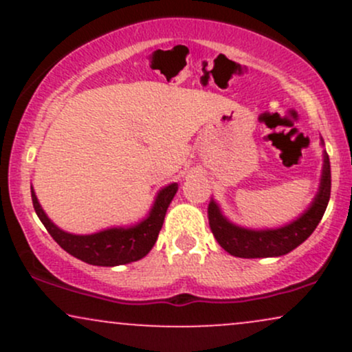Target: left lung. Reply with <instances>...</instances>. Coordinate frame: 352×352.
<instances>
[{
    "label": "left lung",
    "instance_id": "obj_1",
    "mask_svg": "<svg viewBox=\"0 0 352 352\" xmlns=\"http://www.w3.org/2000/svg\"><path fill=\"white\" fill-rule=\"evenodd\" d=\"M322 175L319 190L311 207L300 218L281 228L250 230L241 228L221 215L215 200L208 205V221L213 236L225 252L238 258H268L281 256L300 246L308 238L324 215L331 195V165L324 152Z\"/></svg>",
    "mask_w": 352,
    "mask_h": 352
}]
</instances>
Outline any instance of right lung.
<instances>
[{
  "instance_id": "right-lung-1",
  "label": "right lung",
  "mask_w": 352,
  "mask_h": 352,
  "mask_svg": "<svg viewBox=\"0 0 352 352\" xmlns=\"http://www.w3.org/2000/svg\"><path fill=\"white\" fill-rule=\"evenodd\" d=\"M177 190H179V184H170L160 190L153 201L152 210L148 212V217L134 227L107 228L102 232L92 233V235H72V233L58 228L44 213L33 188H31V199H33L36 215L39 217V220L43 221V225L60 248L66 250L67 253L84 263L94 266H117L140 260L151 252Z\"/></svg>"
}]
</instances>
